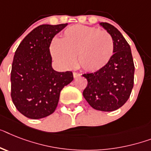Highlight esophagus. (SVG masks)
I'll use <instances>...</instances> for the list:
<instances>
[{"label":"esophagus","mask_w":151,"mask_h":151,"mask_svg":"<svg viewBox=\"0 0 151 151\" xmlns=\"http://www.w3.org/2000/svg\"><path fill=\"white\" fill-rule=\"evenodd\" d=\"M81 75L79 74V73H73V77H74V78H78V77H79Z\"/></svg>","instance_id":"obj_1"}]
</instances>
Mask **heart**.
<instances>
[{
    "instance_id": "obj_1",
    "label": "heart",
    "mask_w": 151,
    "mask_h": 151,
    "mask_svg": "<svg viewBox=\"0 0 151 151\" xmlns=\"http://www.w3.org/2000/svg\"><path fill=\"white\" fill-rule=\"evenodd\" d=\"M49 49L53 59L62 67H73L77 56L78 66L88 73H95L112 58L114 42L106 31L76 24L67 28L60 40H52Z\"/></svg>"
}]
</instances>
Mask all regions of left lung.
<instances>
[{"mask_svg": "<svg viewBox=\"0 0 151 151\" xmlns=\"http://www.w3.org/2000/svg\"><path fill=\"white\" fill-rule=\"evenodd\" d=\"M99 24L112 36L114 54L104 68L83 75L88 81L83 94L93 109L111 112L129 98L134 87V64L130 46L119 30L106 22Z\"/></svg>", "mask_w": 151, "mask_h": 151, "instance_id": "1", "label": "left lung"}]
</instances>
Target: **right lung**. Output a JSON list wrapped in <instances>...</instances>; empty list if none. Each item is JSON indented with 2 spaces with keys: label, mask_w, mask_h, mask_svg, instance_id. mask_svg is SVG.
I'll use <instances>...</instances> for the list:
<instances>
[{
  "label": "right lung",
  "mask_w": 151,
  "mask_h": 151,
  "mask_svg": "<svg viewBox=\"0 0 151 151\" xmlns=\"http://www.w3.org/2000/svg\"><path fill=\"white\" fill-rule=\"evenodd\" d=\"M68 24H42L33 29L17 47L11 73V99L20 113L30 119L54 113L64 86L73 80L72 72L52 67L51 42Z\"/></svg>",
  "instance_id": "add662e5"
}]
</instances>
